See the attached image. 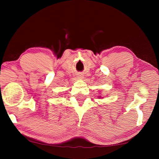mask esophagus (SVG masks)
I'll use <instances>...</instances> for the list:
<instances>
[{
    "instance_id": "1",
    "label": "esophagus",
    "mask_w": 159,
    "mask_h": 159,
    "mask_svg": "<svg viewBox=\"0 0 159 159\" xmlns=\"http://www.w3.org/2000/svg\"><path fill=\"white\" fill-rule=\"evenodd\" d=\"M78 78H79V79H82L83 78V76L81 74H78V76H77Z\"/></svg>"
}]
</instances>
